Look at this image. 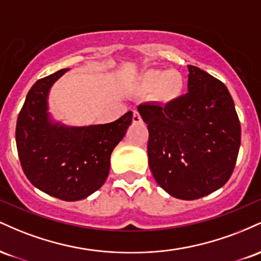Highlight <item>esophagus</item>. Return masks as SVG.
Listing matches in <instances>:
<instances>
[{"label":"esophagus","mask_w":261,"mask_h":261,"mask_svg":"<svg viewBox=\"0 0 261 261\" xmlns=\"http://www.w3.org/2000/svg\"><path fill=\"white\" fill-rule=\"evenodd\" d=\"M141 120H142V119H141V115L139 114V112H136V110H135L134 114H133V121L134 122H141Z\"/></svg>","instance_id":"esophagus-1"}]
</instances>
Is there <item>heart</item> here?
<instances>
[{"label":"heart","instance_id":"b5f03b06","mask_svg":"<svg viewBox=\"0 0 261 261\" xmlns=\"http://www.w3.org/2000/svg\"><path fill=\"white\" fill-rule=\"evenodd\" d=\"M135 85L139 91L152 92L154 100L162 104H168L181 95L184 80L176 71L151 68L140 74Z\"/></svg>","mask_w":261,"mask_h":261}]
</instances>
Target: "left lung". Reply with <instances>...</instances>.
<instances>
[{
	"label": "left lung",
	"mask_w": 261,
	"mask_h": 261,
	"mask_svg": "<svg viewBox=\"0 0 261 261\" xmlns=\"http://www.w3.org/2000/svg\"><path fill=\"white\" fill-rule=\"evenodd\" d=\"M188 93L172 103L137 108L148 128V164L169 195L196 200L223 187L234 169L241 122L228 89L188 65Z\"/></svg>",
	"instance_id": "left-lung-1"
}]
</instances>
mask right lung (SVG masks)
<instances>
[{
  "instance_id": "obj_1",
  "label": "right lung",
  "mask_w": 261,
  "mask_h": 261,
  "mask_svg": "<svg viewBox=\"0 0 261 261\" xmlns=\"http://www.w3.org/2000/svg\"><path fill=\"white\" fill-rule=\"evenodd\" d=\"M68 68L37 81L17 119L16 142L28 180L65 201L86 199L104 184L110 155L133 122V112L101 125L68 126L53 120L49 93Z\"/></svg>"
}]
</instances>
